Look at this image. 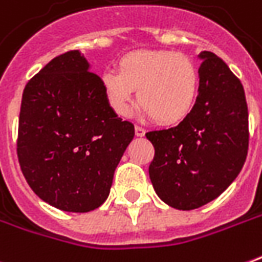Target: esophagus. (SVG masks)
I'll list each match as a JSON object with an SVG mask.
<instances>
[{"mask_svg": "<svg viewBox=\"0 0 262 262\" xmlns=\"http://www.w3.org/2000/svg\"><path fill=\"white\" fill-rule=\"evenodd\" d=\"M135 133H136V136L142 137L144 136L146 130H144V127H142V126H136V127H135Z\"/></svg>", "mask_w": 262, "mask_h": 262, "instance_id": "34e87169", "label": "esophagus"}]
</instances>
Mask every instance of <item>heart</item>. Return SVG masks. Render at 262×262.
Instances as JSON below:
<instances>
[{
    "label": "heart",
    "mask_w": 262,
    "mask_h": 262,
    "mask_svg": "<svg viewBox=\"0 0 262 262\" xmlns=\"http://www.w3.org/2000/svg\"><path fill=\"white\" fill-rule=\"evenodd\" d=\"M107 103L120 116L129 115L137 89L143 112L162 125H173L193 111L200 74L191 59L170 51H135L122 56L118 71L100 75Z\"/></svg>",
    "instance_id": "b5f03b06"
}]
</instances>
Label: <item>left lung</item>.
Wrapping results in <instances>:
<instances>
[{
  "mask_svg": "<svg viewBox=\"0 0 262 262\" xmlns=\"http://www.w3.org/2000/svg\"><path fill=\"white\" fill-rule=\"evenodd\" d=\"M193 111L174 127L147 132L155 147L149 176L170 207L194 210L226 190L244 166L248 151V107L243 83L208 51Z\"/></svg>",
  "mask_w": 262,
  "mask_h": 262,
  "instance_id": "obj_1",
  "label": "left lung"
}]
</instances>
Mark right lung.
Instances as JSON below:
<instances>
[{"label":"right lung","instance_id":"right-lung-1","mask_svg":"<svg viewBox=\"0 0 262 262\" xmlns=\"http://www.w3.org/2000/svg\"><path fill=\"white\" fill-rule=\"evenodd\" d=\"M133 136L135 126L113 112L79 51L54 58L24 89L18 162L34 193L59 210L103 204Z\"/></svg>","mask_w":262,"mask_h":262}]
</instances>
